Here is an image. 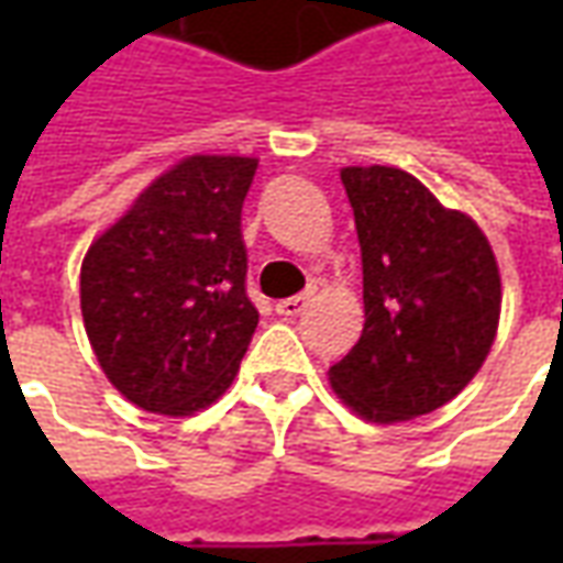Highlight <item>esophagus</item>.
Returning <instances> with one entry per match:
<instances>
[{
	"instance_id": "34e87169",
	"label": "esophagus",
	"mask_w": 563,
	"mask_h": 563,
	"mask_svg": "<svg viewBox=\"0 0 563 563\" xmlns=\"http://www.w3.org/2000/svg\"><path fill=\"white\" fill-rule=\"evenodd\" d=\"M307 305H310V292H301V295H292V298H283V301H277L274 310H277L280 317H298Z\"/></svg>"
}]
</instances>
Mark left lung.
I'll list each match as a JSON object with an SVG mask.
<instances>
[{
  "label": "left lung",
  "mask_w": 563,
  "mask_h": 563,
  "mask_svg": "<svg viewBox=\"0 0 563 563\" xmlns=\"http://www.w3.org/2000/svg\"><path fill=\"white\" fill-rule=\"evenodd\" d=\"M362 246L365 329L331 389L371 422L452 401L483 367L500 319V274L479 225L389 165L341 172Z\"/></svg>",
  "instance_id": "1"
}]
</instances>
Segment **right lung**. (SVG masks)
I'll list each match as a JSON object with an SVG mask.
<instances>
[{
  "label": "right lung",
  "mask_w": 563,
  "mask_h": 563,
  "mask_svg": "<svg viewBox=\"0 0 563 563\" xmlns=\"http://www.w3.org/2000/svg\"><path fill=\"white\" fill-rule=\"evenodd\" d=\"M250 156H189L156 177L80 265L92 353L141 410L189 416L232 386L258 310L241 208Z\"/></svg>",
  "instance_id": "1"
}]
</instances>
